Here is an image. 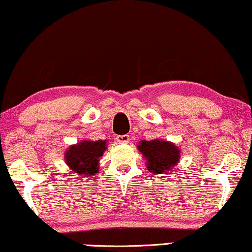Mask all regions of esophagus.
<instances>
[{"label":"esophagus","mask_w":252,"mask_h":252,"mask_svg":"<svg viewBox=\"0 0 252 252\" xmlns=\"http://www.w3.org/2000/svg\"><path fill=\"white\" fill-rule=\"evenodd\" d=\"M118 143H128L129 142V135H118L117 136Z\"/></svg>","instance_id":"1"}]
</instances>
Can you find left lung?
Wrapping results in <instances>:
<instances>
[{
    "instance_id": "obj_1",
    "label": "left lung",
    "mask_w": 252,
    "mask_h": 252,
    "mask_svg": "<svg viewBox=\"0 0 252 252\" xmlns=\"http://www.w3.org/2000/svg\"><path fill=\"white\" fill-rule=\"evenodd\" d=\"M138 151L147 160V168L153 175L168 174L180 162L181 150L173 142L155 138L142 140L137 144Z\"/></svg>"
}]
</instances>
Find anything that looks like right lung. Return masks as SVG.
Here are the masks:
<instances>
[{
	"label": "right lung",
	"instance_id": "right-lung-1",
	"mask_svg": "<svg viewBox=\"0 0 252 252\" xmlns=\"http://www.w3.org/2000/svg\"><path fill=\"white\" fill-rule=\"evenodd\" d=\"M107 150V141L83 140L72 144L64 153V161L79 176H92L99 171L100 158Z\"/></svg>",
	"mask_w": 252,
	"mask_h": 252
}]
</instances>
